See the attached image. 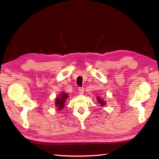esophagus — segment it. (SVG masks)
<instances>
[{"mask_svg":"<svg viewBox=\"0 0 159 159\" xmlns=\"http://www.w3.org/2000/svg\"><path fill=\"white\" fill-rule=\"evenodd\" d=\"M79 92L80 94H83L84 92V88H79Z\"/></svg>","mask_w":159,"mask_h":159,"instance_id":"34e87169","label":"esophagus"}]
</instances>
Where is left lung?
<instances>
[{
    "label": "left lung",
    "mask_w": 159,
    "mask_h": 159,
    "mask_svg": "<svg viewBox=\"0 0 159 159\" xmlns=\"http://www.w3.org/2000/svg\"><path fill=\"white\" fill-rule=\"evenodd\" d=\"M97 99H98V102H99V103H100V105H102V106H103V105H105V102H103V101L102 99L99 98V97H98V98H97Z\"/></svg>",
    "instance_id": "8db88e82"
}]
</instances>
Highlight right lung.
<instances>
[{
  "instance_id": "add662e5",
  "label": "right lung",
  "mask_w": 159,
  "mask_h": 159,
  "mask_svg": "<svg viewBox=\"0 0 159 159\" xmlns=\"http://www.w3.org/2000/svg\"><path fill=\"white\" fill-rule=\"evenodd\" d=\"M68 98V95L64 93H61L59 97H57L56 99V106L58 110H61L65 106V102L66 99Z\"/></svg>"
}]
</instances>
